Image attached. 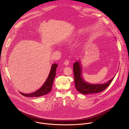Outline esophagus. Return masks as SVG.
Masks as SVG:
<instances>
[{"label": "esophagus", "instance_id": "obj_1", "mask_svg": "<svg viewBox=\"0 0 129 129\" xmlns=\"http://www.w3.org/2000/svg\"><path fill=\"white\" fill-rule=\"evenodd\" d=\"M64 64H65V65H66V66L68 65H69V61L67 60H65V62H64Z\"/></svg>", "mask_w": 129, "mask_h": 129}]
</instances>
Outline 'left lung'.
<instances>
[{
	"mask_svg": "<svg viewBox=\"0 0 129 129\" xmlns=\"http://www.w3.org/2000/svg\"><path fill=\"white\" fill-rule=\"evenodd\" d=\"M75 84L76 89L84 94L96 93L104 91L110 84L114 77L107 83L103 84H91L86 82L82 77V67L80 61L75 62L73 66Z\"/></svg>",
	"mask_w": 129,
	"mask_h": 129,
	"instance_id": "8db88e82",
	"label": "left lung"
}]
</instances>
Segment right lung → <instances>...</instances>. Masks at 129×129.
<instances>
[{"label":"right lung","mask_w":129,"mask_h":129,"mask_svg":"<svg viewBox=\"0 0 129 129\" xmlns=\"http://www.w3.org/2000/svg\"><path fill=\"white\" fill-rule=\"evenodd\" d=\"M57 67V64H53L52 65L49 74L45 82L43 85V86L37 91H35V92H33L29 94L23 93L20 92V94H21L22 95L24 96L27 97H39L49 93L52 89V86L53 82V80L56 75V70Z\"/></svg>","instance_id":"1"}]
</instances>
